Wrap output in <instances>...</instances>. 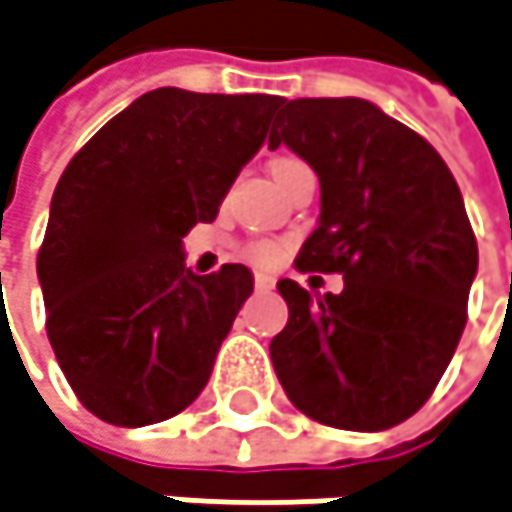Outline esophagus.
<instances>
[{
  "mask_svg": "<svg viewBox=\"0 0 512 512\" xmlns=\"http://www.w3.org/2000/svg\"><path fill=\"white\" fill-rule=\"evenodd\" d=\"M256 288H259V291H271V288H274V277H268V274H256Z\"/></svg>",
  "mask_w": 512,
  "mask_h": 512,
  "instance_id": "esophagus-1",
  "label": "esophagus"
}]
</instances>
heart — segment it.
<instances>
[{"mask_svg": "<svg viewBox=\"0 0 512 512\" xmlns=\"http://www.w3.org/2000/svg\"><path fill=\"white\" fill-rule=\"evenodd\" d=\"M291 161L297 159H277L271 164V170H274V167H283V164H291ZM244 256H247L253 265H274V262L283 256V247H280L277 241H250V244L244 247Z\"/></svg>", "mask_w": 512, "mask_h": 512, "instance_id": "b5f03b06", "label": "heart"}]
</instances>
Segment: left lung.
<instances>
[{
  "label": "left lung",
  "mask_w": 512,
  "mask_h": 512,
  "mask_svg": "<svg viewBox=\"0 0 512 512\" xmlns=\"http://www.w3.org/2000/svg\"><path fill=\"white\" fill-rule=\"evenodd\" d=\"M286 144L321 182L300 271L342 274V294L277 288L288 324L271 359L288 401L342 430L418 413L466 327L478 241L442 156L374 102L283 99L268 147Z\"/></svg>",
  "instance_id": "left-lung-1"
}]
</instances>
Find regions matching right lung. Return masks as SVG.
<instances>
[{
  "label": "right lung",
  "instance_id": "right-lung-1",
  "mask_svg": "<svg viewBox=\"0 0 512 512\" xmlns=\"http://www.w3.org/2000/svg\"><path fill=\"white\" fill-rule=\"evenodd\" d=\"M280 105L283 96L159 88L111 117L61 173L37 280L49 345L96 418L156 424L209 383L253 274H191L182 238L218 218Z\"/></svg>",
  "mask_w": 512,
  "mask_h": 512
}]
</instances>
